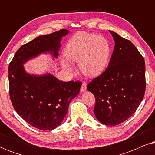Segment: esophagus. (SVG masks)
Instances as JSON below:
<instances>
[{"instance_id": "esophagus-1", "label": "esophagus", "mask_w": 155, "mask_h": 155, "mask_svg": "<svg viewBox=\"0 0 155 155\" xmlns=\"http://www.w3.org/2000/svg\"><path fill=\"white\" fill-rule=\"evenodd\" d=\"M86 90H87V83H86V82H82V84L81 88H80V92H83Z\"/></svg>"}]
</instances>
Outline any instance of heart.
<instances>
[{"label": "heart", "instance_id": "heart-1", "mask_svg": "<svg viewBox=\"0 0 155 155\" xmlns=\"http://www.w3.org/2000/svg\"><path fill=\"white\" fill-rule=\"evenodd\" d=\"M65 56L70 61L80 63L82 73L89 77H97L103 73L109 60L110 48L103 37L80 31L67 44ZM63 66L73 71L71 64L62 61Z\"/></svg>", "mask_w": 155, "mask_h": 155}]
</instances>
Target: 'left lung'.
<instances>
[{"mask_svg":"<svg viewBox=\"0 0 155 155\" xmlns=\"http://www.w3.org/2000/svg\"><path fill=\"white\" fill-rule=\"evenodd\" d=\"M115 41L109 66L92 80L87 90L94 95V115L107 126H116L135 113L145 92V64L132 42L112 31Z\"/></svg>","mask_w":155,"mask_h":155,"instance_id":"1","label":"left lung"}]
</instances>
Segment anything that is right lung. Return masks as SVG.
Instances as JSON below:
<instances>
[{"label": "right lung", "mask_w": 155, "mask_h": 155, "mask_svg": "<svg viewBox=\"0 0 155 155\" xmlns=\"http://www.w3.org/2000/svg\"><path fill=\"white\" fill-rule=\"evenodd\" d=\"M68 32L63 29L24 44L17 51L8 67L12 106L25 121L39 130H53L61 124L71 100L79 94L82 83L61 81L48 73L30 75L25 72L23 64L42 53L49 52L57 58L61 38Z\"/></svg>", "instance_id": "obj_1"}]
</instances>
